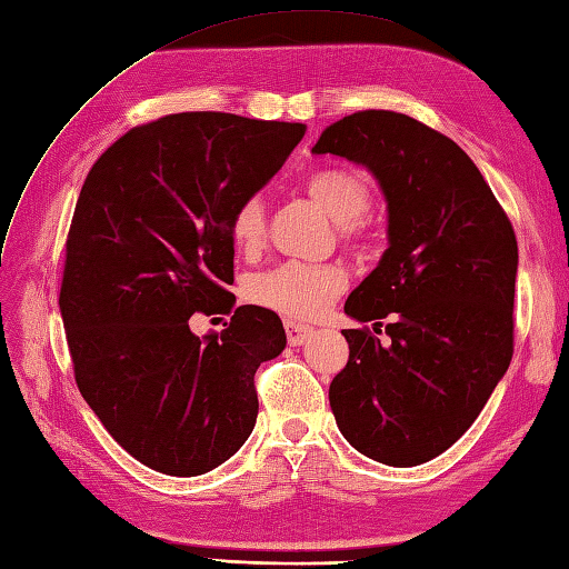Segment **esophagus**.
Wrapping results in <instances>:
<instances>
[{
  "mask_svg": "<svg viewBox=\"0 0 569 569\" xmlns=\"http://www.w3.org/2000/svg\"><path fill=\"white\" fill-rule=\"evenodd\" d=\"M284 332H287V342L291 347H299L303 345L309 337L316 332L311 326H303V322H297V320H284Z\"/></svg>",
  "mask_w": 569,
  "mask_h": 569,
  "instance_id": "1",
  "label": "esophagus"
}]
</instances>
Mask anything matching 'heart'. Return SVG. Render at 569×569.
Segmentation results:
<instances>
[{
	"label": "heart",
	"instance_id": "heart-1",
	"mask_svg": "<svg viewBox=\"0 0 569 569\" xmlns=\"http://www.w3.org/2000/svg\"><path fill=\"white\" fill-rule=\"evenodd\" d=\"M303 189L313 201L326 210L335 222L342 224V237L355 241L361 237L359 218L371 203V189L366 179L347 167H328L306 177ZM229 239L232 247L253 256L266 239V201L263 196L251 193L239 201L229 214ZM347 284V274L337 266H309L282 263L272 270L258 272L249 282V299L295 318H313L340 297Z\"/></svg>",
	"mask_w": 569,
	"mask_h": 569
}]
</instances>
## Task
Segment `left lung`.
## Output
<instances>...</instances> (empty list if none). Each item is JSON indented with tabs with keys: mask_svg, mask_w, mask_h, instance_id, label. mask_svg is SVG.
I'll list each match as a JSON object with an SVG mask.
<instances>
[{
	"mask_svg": "<svg viewBox=\"0 0 569 569\" xmlns=\"http://www.w3.org/2000/svg\"><path fill=\"white\" fill-rule=\"evenodd\" d=\"M311 152L363 164L388 203V249L345 313L376 332L390 318V342L342 330L337 428L380 465H423L465 436L512 361L515 229L467 152L407 114L355 112Z\"/></svg>",
	"mask_w": 569,
	"mask_h": 569,
	"instance_id": "obj_1",
	"label": "left lung"
}]
</instances>
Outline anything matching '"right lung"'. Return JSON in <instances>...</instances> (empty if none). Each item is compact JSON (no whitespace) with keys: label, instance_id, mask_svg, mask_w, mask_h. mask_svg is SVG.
<instances>
[{"label":"right lung","instance_id":"right-lung-1","mask_svg":"<svg viewBox=\"0 0 569 569\" xmlns=\"http://www.w3.org/2000/svg\"><path fill=\"white\" fill-rule=\"evenodd\" d=\"M303 124L224 112L133 127L88 172L67 237L59 311L88 407L138 462L220 467L251 436L253 376L287 345L280 318L239 306L229 214L278 174ZM236 311L196 338V312Z\"/></svg>","mask_w":569,"mask_h":569}]
</instances>
